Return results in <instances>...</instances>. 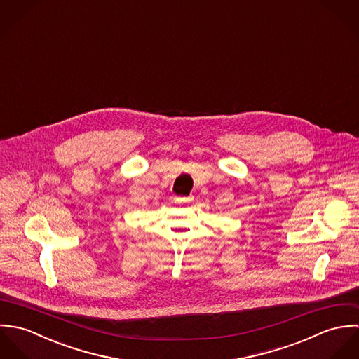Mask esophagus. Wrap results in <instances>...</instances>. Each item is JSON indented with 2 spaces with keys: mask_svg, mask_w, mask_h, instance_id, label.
<instances>
[{
  "mask_svg": "<svg viewBox=\"0 0 359 359\" xmlns=\"http://www.w3.org/2000/svg\"><path fill=\"white\" fill-rule=\"evenodd\" d=\"M191 201H194V196H178V198H175V203H188V202H191Z\"/></svg>",
  "mask_w": 359,
  "mask_h": 359,
  "instance_id": "obj_1",
  "label": "esophagus"
}]
</instances>
